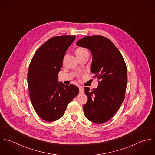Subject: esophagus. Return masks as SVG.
Masks as SVG:
<instances>
[{
	"label": "esophagus",
	"mask_w": 155,
	"mask_h": 155,
	"mask_svg": "<svg viewBox=\"0 0 155 155\" xmlns=\"http://www.w3.org/2000/svg\"><path fill=\"white\" fill-rule=\"evenodd\" d=\"M79 93L80 94L84 93V88L82 86H80L79 87Z\"/></svg>",
	"instance_id": "esophagus-1"
}]
</instances>
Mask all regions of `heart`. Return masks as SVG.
I'll use <instances>...</instances> for the list:
<instances>
[{
	"label": "heart",
	"instance_id": "1",
	"mask_svg": "<svg viewBox=\"0 0 155 155\" xmlns=\"http://www.w3.org/2000/svg\"><path fill=\"white\" fill-rule=\"evenodd\" d=\"M75 53H76V56H78V55H81L82 54L88 53V52H87V51L84 48H78L76 50Z\"/></svg>",
	"mask_w": 155,
	"mask_h": 155
}]
</instances>
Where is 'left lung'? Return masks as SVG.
<instances>
[{"label": "left lung", "instance_id": "8db88e82", "mask_svg": "<svg viewBox=\"0 0 155 155\" xmlns=\"http://www.w3.org/2000/svg\"><path fill=\"white\" fill-rule=\"evenodd\" d=\"M76 44L90 50L91 72L98 78L96 89L84 88L88 99L83 106L84 114L92 122L103 124L116 114L125 98L127 84L125 61L117 48L105 37L85 36Z\"/></svg>", "mask_w": 155, "mask_h": 155}]
</instances>
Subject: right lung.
I'll return each mask as SVG.
<instances>
[{"label": "right lung", "instance_id": "add662e5", "mask_svg": "<svg viewBox=\"0 0 155 155\" xmlns=\"http://www.w3.org/2000/svg\"><path fill=\"white\" fill-rule=\"evenodd\" d=\"M75 36L51 38L36 51L29 66L28 87L32 105L38 116L47 122L60 119L67 106L78 94V87L58 81L66 51Z\"/></svg>", "mask_w": 155, "mask_h": 155}]
</instances>
